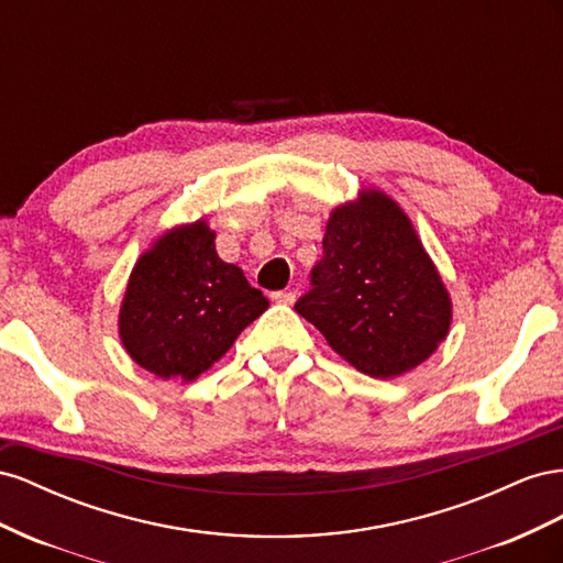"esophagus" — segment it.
Segmentation results:
<instances>
[{"mask_svg": "<svg viewBox=\"0 0 563 563\" xmlns=\"http://www.w3.org/2000/svg\"><path fill=\"white\" fill-rule=\"evenodd\" d=\"M271 299L278 301V303H295L297 292L295 290H278V292L271 295Z\"/></svg>", "mask_w": 563, "mask_h": 563, "instance_id": "obj_1", "label": "esophagus"}]
</instances>
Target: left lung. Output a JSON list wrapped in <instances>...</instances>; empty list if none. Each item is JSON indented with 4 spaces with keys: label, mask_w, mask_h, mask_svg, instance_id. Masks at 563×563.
<instances>
[{
    "label": "left lung",
    "mask_w": 563,
    "mask_h": 563,
    "mask_svg": "<svg viewBox=\"0 0 563 563\" xmlns=\"http://www.w3.org/2000/svg\"><path fill=\"white\" fill-rule=\"evenodd\" d=\"M295 311L371 377H396L429 358L451 328V299L408 217L384 196L334 210L323 260Z\"/></svg>",
    "instance_id": "obj_1"
}]
</instances>
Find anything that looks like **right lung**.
Wrapping results in <instances>:
<instances>
[{
    "label": "right lung",
    "instance_id": "1",
    "mask_svg": "<svg viewBox=\"0 0 563 563\" xmlns=\"http://www.w3.org/2000/svg\"><path fill=\"white\" fill-rule=\"evenodd\" d=\"M268 309L243 271L219 260L205 221L181 227L139 260L120 334L130 356L163 379H196Z\"/></svg>",
    "mask_w": 563,
    "mask_h": 563
}]
</instances>
